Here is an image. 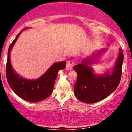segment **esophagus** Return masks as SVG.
<instances>
[{
  "instance_id": "esophagus-1",
  "label": "esophagus",
  "mask_w": 132,
  "mask_h": 132,
  "mask_svg": "<svg viewBox=\"0 0 132 132\" xmlns=\"http://www.w3.org/2000/svg\"><path fill=\"white\" fill-rule=\"evenodd\" d=\"M74 64H75V62L72 61V60H69V61L67 62V64H66V69L68 71L71 70L72 68V66H73Z\"/></svg>"
}]
</instances>
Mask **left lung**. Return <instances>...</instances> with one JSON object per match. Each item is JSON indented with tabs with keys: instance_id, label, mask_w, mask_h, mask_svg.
<instances>
[{
	"instance_id": "1",
	"label": "left lung",
	"mask_w": 132,
	"mask_h": 132,
	"mask_svg": "<svg viewBox=\"0 0 132 132\" xmlns=\"http://www.w3.org/2000/svg\"><path fill=\"white\" fill-rule=\"evenodd\" d=\"M107 49L103 48L91 56L85 57L74 69L78 73L75 84L74 94L78 99L86 104H93L105 99L117 88L121 76L123 61V51L119 49L118 57L111 69L102 75L95 74L91 65L98 61Z\"/></svg>"
}]
</instances>
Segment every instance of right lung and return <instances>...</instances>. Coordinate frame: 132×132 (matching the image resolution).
<instances>
[{"label": "right lung", "mask_w": 132, "mask_h": 132, "mask_svg": "<svg viewBox=\"0 0 132 132\" xmlns=\"http://www.w3.org/2000/svg\"><path fill=\"white\" fill-rule=\"evenodd\" d=\"M25 29L27 28H24L22 31ZM22 31L17 35L9 46L6 66V76L9 86L18 96L28 102H37L43 101L51 95L53 90L57 72L64 69L66 62L64 61L54 63L42 76L37 79H28L18 75L12 66L10 54Z\"/></svg>", "instance_id": "1"}]
</instances>
